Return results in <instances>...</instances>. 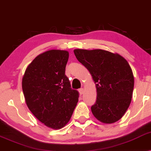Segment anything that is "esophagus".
<instances>
[{"mask_svg": "<svg viewBox=\"0 0 151 151\" xmlns=\"http://www.w3.org/2000/svg\"><path fill=\"white\" fill-rule=\"evenodd\" d=\"M79 93H80V95L83 94V93H84V88H80V89H79Z\"/></svg>", "mask_w": 151, "mask_h": 151, "instance_id": "obj_1", "label": "esophagus"}]
</instances>
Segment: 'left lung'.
I'll use <instances>...</instances> for the list:
<instances>
[{
    "mask_svg": "<svg viewBox=\"0 0 151 151\" xmlns=\"http://www.w3.org/2000/svg\"><path fill=\"white\" fill-rule=\"evenodd\" d=\"M78 60L90 72L96 84L97 100L93 115L101 122L118 121L129 108L133 96L134 77L127 60L102 49H75Z\"/></svg>",
    "mask_w": 151,
    "mask_h": 151,
    "instance_id": "1",
    "label": "left lung"
}]
</instances>
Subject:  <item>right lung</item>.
Wrapping results in <instances>:
<instances>
[{
  "label": "right lung",
  "mask_w": 151,
  "mask_h": 151,
  "mask_svg": "<svg viewBox=\"0 0 151 151\" xmlns=\"http://www.w3.org/2000/svg\"><path fill=\"white\" fill-rule=\"evenodd\" d=\"M69 52L49 50L38 55L25 70L22 88L28 108L47 127L60 129L71 119L79 98L65 75Z\"/></svg>",
  "instance_id": "obj_1"
}]
</instances>
